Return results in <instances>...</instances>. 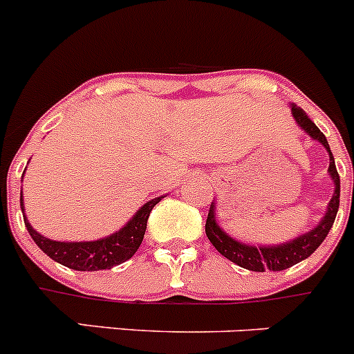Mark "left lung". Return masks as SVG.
Returning <instances> with one entry per match:
<instances>
[{"label":"left lung","instance_id":"8db88e82","mask_svg":"<svg viewBox=\"0 0 354 354\" xmlns=\"http://www.w3.org/2000/svg\"><path fill=\"white\" fill-rule=\"evenodd\" d=\"M292 115L299 127L304 132H307V136H311L313 140L319 141L323 147L326 148L330 155V166L328 173L333 180V196L330 199L328 206H326L325 216L322 218V222L309 232L302 234V236L295 237V239L288 241V243L276 244V246H253V244L239 243V241L232 239L222 227L216 223V207L214 203H211L209 213H207L206 220V236L211 241L218 252L222 253L225 259L230 262L237 263L239 267L248 270H255V272H266V270H285L288 267L295 266V263L302 262L307 257H311L313 253L318 250L319 244L325 241L328 236L330 229H332L333 222H335L337 211H339V197H341V178L337 173L335 160H333L332 150L328 147L325 134L319 131L315 125V122L307 117L306 111L302 108L292 104Z\"/></svg>","mask_w":354,"mask_h":354}]
</instances>
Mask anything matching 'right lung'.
Segmentation results:
<instances>
[{
    "label": "right lung",
    "mask_w": 354,
    "mask_h": 354,
    "mask_svg": "<svg viewBox=\"0 0 354 354\" xmlns=\"http://www.w3.org/2000/svg\"><path fill=\"white\" fill-rule=\"evenodd\" d=\"M162 201V197L148 201L147 204L138 209V213L122 227L120 230L113 232L111 236L102 237L97 241H80V243H62V241L48 239L41 234L36 232L28 222L24 213V203L21 194V207L24 214V223L29 236L32 237L38 248L43 253H47L52 260L62 263L75 270H104L131 259L138 252L141 241L147 230L148 216L155 204Z\"/></svg>",
    "instance_id": "1"
}]
</instances>
